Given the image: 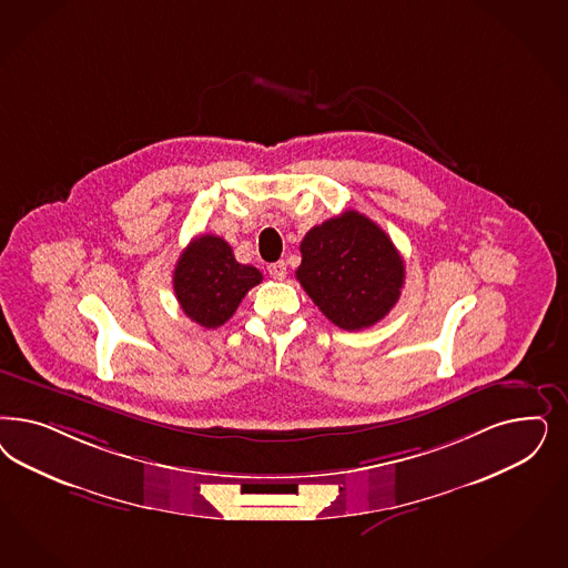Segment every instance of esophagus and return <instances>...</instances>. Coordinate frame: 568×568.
I'll return each mask as SVG.
<instances>
[{
  "label": "esophagus",
  "mask_w": 568,
  "mask_h": 568,
  "mask_svg": "<svg viewBox=\"0 0 568 568\" xmlns=\"http://www.w3.org/2000/svg\"><path fill=\"white\" fill-rule=\"evenodd\" d=\"M267 272H270V275H272L274 280H284V277H286V263H284V261L272 263V265L267 267Z\"/></svg>",
  "instance_id": "esophagus-1"
}]
</instances>
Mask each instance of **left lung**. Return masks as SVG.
<instances>
[{
    "label": "left lung",
    "instance_id": "left-lung-1",
    "mask_svg": "<svg viewBox=\"0 0 568 568\" xmlns=\"http://www.w3.org/2000/svg\"><path fill=\"white\" fill-rule=\"evenodd\" d=\"M296 280L317 310L338 328L355 332L395 307L405 263L393 240L357 211L312 227L301 242Z\"/></svg>",
    "mask_w": 568,
    "mask_h": 568
}]
</instances>
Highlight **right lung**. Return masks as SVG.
<instances>
[{
    "label": "right lung",
    "instance_id": "1",
    "mask_svg": "<svg viewBox=\"0 0 568 568\" xmlns=\"http://www.w3.org/2000/svg\"><path fill=\"white\" fill-rule=\"evenodd\" d=\"M261 280L263 275L256 267L236 261L225 240L204 234L192 240L180 256L173 272V291L192 322L202 328H220Z\"/></svg>",
    "mask_w": 568,
    "mask_h": 568
}]
</instances>
